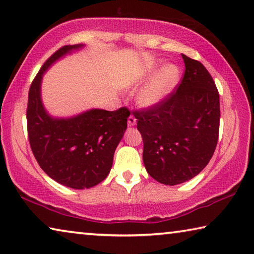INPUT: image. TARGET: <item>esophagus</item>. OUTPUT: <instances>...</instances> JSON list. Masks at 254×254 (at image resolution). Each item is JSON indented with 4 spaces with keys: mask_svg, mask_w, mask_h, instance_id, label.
I'll return each instance as SVG.
<instances>
[{
    "mask_svg": "<svg viewBox=\"0 0 254 254\" xmlns=\"http://www.w3.org/2000/svg\"><path fill=\"white\" fill-rule=\"evenodd\" d=\"M135 123H136V120H135L134 116H133V115L128 116V119H127V126H128V127H134Z\"/></svg>",
    "mask_w": 254,
    "mask_h": 254,
    "instance_id": "obj_1",
    "label": "esophagus"
}]
</instances>
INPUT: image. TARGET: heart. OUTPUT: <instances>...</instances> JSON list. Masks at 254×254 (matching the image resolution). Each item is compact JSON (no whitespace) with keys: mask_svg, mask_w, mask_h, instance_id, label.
<instances>
[{"mask_svg":"<svg viewBox=\"0 0 254 254\" xmlns=\"http://www.w3.org/2000/svg\"><path fill=\"white\" fill-rule=\"evenodd\" d=\"M158 69L156 63H149L144 67L143 76H150ZM181 71L179 66L174 64H168L159 70L157 73L149 80L141 91L139 92L138 100L140 105L143 107H154L163 103L172 91L175 89L176 84L179 83Z\"/></svg>","mask_w":254,"mask_h":254,"instance_id":"1","label":"heart"}]
</instances>
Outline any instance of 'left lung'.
Returning a JSON list of instances; mask_svg holds the SVG:
<instances>
[{
    "label": "left lung",
    "instance_id": "obj_1",
    "mask_svg": "<svg viewBox=\"0 0 254 254\" xmlns=\"http://www.w3.org/2000/svg\"><path fill=\"white\" fill-rule=\"evenodd\" d=\"M181 83L154 107L135 111L143 140V164L165 185L187 182L207 166L219 133V94L214 79L196 60L182 54Z\"/></svg>",
    "mask_w": 254,
    "mask_h": 254
}]
</instances>
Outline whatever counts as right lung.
<instances>
[{
    "mask_svg": "<svg viewBox=\"0 0 254 254\" xmlns=\"http://www.w3.org/2000/svg\"><path fill=\"white\" fill-rule=\"evenodd\" d=\"M81 47L63 46L44 63L31 82L27 106L28 138L36 160L51 179L72 189H89L107 178L130 116L127 107L90 110L69 119L47 114L40 98L43 74L56 60Z\"/></svg>",
    "mask_w": 254,
    "mask_h": 254,
    "instance_id": "1",
    "label": "right lung"
}]
</instances>
